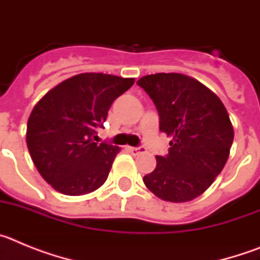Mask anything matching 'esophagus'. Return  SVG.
Segmentation results:
<instances>
[{
  "instance_id": "obj_1",
  "label": "esophagus",
  "mask_w": 260,
  "mask_h": 260,
  "mask_svg": "<svg viewBox=\"0 0 260 260\" xmlns=\"http://www.w3.org/2000/svg\"><path fill=\"white\" fill-rule=\"evenodd\" d=\"M127 150L130 151V152H132V155H134V156H137V155H139V153L144 152L143 147H128Z\"/></svg>"
}]
</instances>
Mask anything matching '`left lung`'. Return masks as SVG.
Listing matches in <instances>:
<instances>
[{"label": "left lung", "mask_w": 260, "mask_h": 260, "mask_svg": "<svg viewBox=\"0 0 260 260\" xmlns=\"http://www.w3.org/2000/svg\"><path fill=\"white\" fill-rule=\"evenodd\" d=\"M138 86L155 103L160 130L171 137L168 156H156L155 171L143 177L147 189L165 202L198 198L222 171L234 130L219 96L180 73L142 77Z\"/></svg>", "instance_id": "8db88e82"}]
</instances>
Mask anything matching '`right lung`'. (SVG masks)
Segmentation results:
<instances>
[{
    "instance_id": "right-lung-1",
    "label": "right lung",
    "mask_w": 260,
    "mask_h": 260,
    "mask_svg": "<svg viewBox=\"0 0 260 260\" xmlns=\"http://www.w3.org/2000/svg\"><path fill=\"white\" fill-rule=\"evenodd\" d=\"M134 78L82 73L48 91L27 121L26 142L41 177L61 194L86 195L107 181L117 146L96 143L108 110Z\"/></svg>"
}]
</instances>
